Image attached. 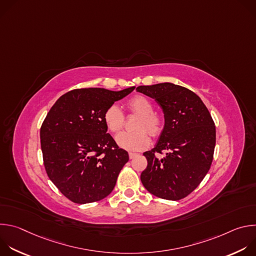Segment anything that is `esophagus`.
I'll use <instances>...</instances> for the list:
<instances>
[{"mask_svg":"<svg viewBox=\"0 0 256 256\" xmlns=\"http://www.w3.org/2000/svg\"><path fill=\"white\" fill-rule=\"evenodd\" d=\"M128 156H130V159H132V158H134V157L136 156V153H132V152H130V153H128Z\"/></svg>","mask_w":256,"mask_h":256,"instance_id":"34e87169","label":"esophagus"}]
</instances>
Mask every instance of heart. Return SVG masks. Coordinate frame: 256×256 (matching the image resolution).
<instances>
[{
	"label": "heart",
	"instance_id": "1",
	"mask_svg": "<svg viewBox=\"0 0 256 256\" xmlns=\"http://www.w3.org/2000/svg\"><path fill=\"white\" fill-rule=\"evenodd\" d=\"M128 106L130 110L140 116L136 124V132H122L116 138L118 147L128 151H140L147 148L150 144L148 132L156 136L162 132L163 122L161 118L155 114L152 102L144 96H136L132 98ZM103 120L109 132H118L122 130L124 122V116L118 105L112 104L109 106L103 116Z\"/></svg>",
	"mask_w": 256,
	"mask_h": 256
}]
</instances>
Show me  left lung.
Segmentation results:
<instances>
[{
  "label": "left lung",
  "instance_id": "left-lung-1",
  "mask_svg": "<svg viewBox=\"0 0 256 256\" xmlns=\"http://www.w3.org/2000/svg\"><path fill=\"white\" fill-rule=\"evenodd\" d=\"M138 92L157 101L164 128L140 174L144 188L157 198L178 200L192 192L210 170L216 144V126L208 108L192 91L172 83L138 86ZM166 150L164 158L158 153Z\"/></svg>",
  "mask_w": 256,
  "mask_h": 256
}]
</instances>
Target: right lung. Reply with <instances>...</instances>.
<instances>
[{
	"instance_id": "1",
	"label": "right lung",
	"mask_w": 256,
	"mask_h": 256,
	"mask_svg": "<svg viewBox=\"0 0 256 256\" xmlns=\"http://www.w3.org/2000/svg\"><path fill=\"white\" fill-rule=\"evenodd\" d=\"M134 88L75 89L50 108L40 128L44 163L52 184L70 200L94 202L114 190L128 154L107 134L103 116Z\"/></svg>"
}]
</instances>
